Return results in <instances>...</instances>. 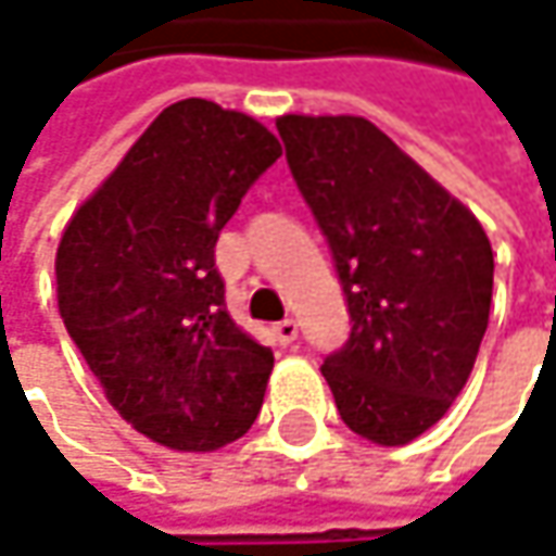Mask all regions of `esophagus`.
<instances>
[{"instance_id":"obj_1","label":"esophagus","mask_w":556,"mask_h":556,"mask_svg":"<svg viewBox=\"0 0 556 556\" xmlns=\"http://www.w3.org/2000/svg\"><path fill=\"white\" fill-rule=\"evenodd\" d=\"M274 337H277L279 345L295 343V337H299V324H295L292 317L279 320V324H274Z\"/></svg>"}]
</instances>
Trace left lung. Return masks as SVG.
Wrapping results in <instances>:
<instances>
[{"mask_svg":"<svg viewBox=\"0 0 556 556\" xmlns=\"http://www.w3.org/2000/svg\"><path fill=\"white\" fill-rule=\"evenodd\" d=\"M277 131L340 274L352 330L320 365L345 425L403 446L438 425L488 330L481 223L362 115H282Z\"/></svg>","mask_w":556,"mask_h":556,"instance_id":"left-lung-1","label":"left lung"}]
</instances>
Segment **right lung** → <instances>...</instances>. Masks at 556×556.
<instances>
[{
  "label": "right lung",
  "mask_w": 556,
  "mask_h": 556,
  "mask_svg": "<svg viewBox=\"0 0 556 556\" xmlns=\"http://www.w3.org/2000/svg\"><path fill=\"white\" fill-rule=\"evenodd\" d=\"M279 153L251 115L179 100L62 232L59 314L115 412L169 450L239 441L264 403L274 352L229 317L213 248Z\"/></svg>",
  "instance_id": "add662e5"
}]
</instances>
